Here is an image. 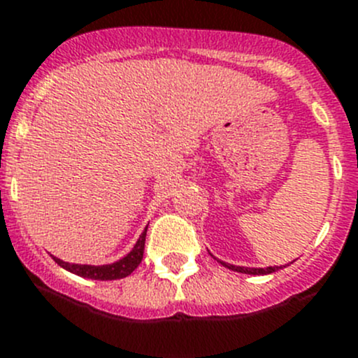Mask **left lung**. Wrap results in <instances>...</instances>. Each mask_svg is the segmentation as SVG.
Instances as JSON below:
<instances>
[{"label": "left lung", "instance_id": "1", "mask_svg": "<svg viewBox=\"0 0 358 358\" xmlns=\"http://www.w3.org/2000/svg\"><path fill=\"white\" fill-rule=\"evenodd\" d=\"M220 265L226 266V268L233 270V272H240V273H250V275H266V273H272L280 270L282 266H266V268H249V266H235V265H229V263L224 262H219Z\"/></svg>", "mask_w": 358, "mask_h": 358}]
</instances>
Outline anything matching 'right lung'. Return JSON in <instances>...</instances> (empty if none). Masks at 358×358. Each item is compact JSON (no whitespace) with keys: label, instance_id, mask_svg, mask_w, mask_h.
Masks as SVG:
<instances>
[{"label":"right lung","instance_id":"1","mask_svg":"<svg viewBox=\"0 0 358 358\" xmlns=\"http://www.w3.org/2000/svg\"><path fill=\"white\" fill-rule=\"evenodd\" d=\"M146 229H148V226H146L145 231L141 233V236H139V240L136 242V245H134V249L130 250L129 255L123 256V258L118 259V262L109 263V265H100V266L78 265V263H66V262H63V259L55 258V256H52V259H55L59 266H63L65 270H69V272L76 273V275H79V277H86V279H95V280L123 279V277L130 275L134 270L138 268L139 263H141L143 252H145Z\"/></svg>","mask_w":358,"mask_h":358}]
</instances>
